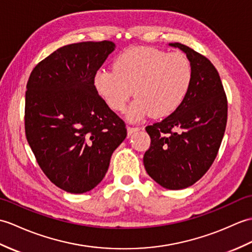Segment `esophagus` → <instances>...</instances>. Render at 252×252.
Listing matches in <instances>:
<instances>
[{
    "label": "esophagus",
    "mask_w": 252,
    "mask_h": 252,
    "mask_svg": "<svg viewBox=\"0 0 252 252\" xmlns=\"http://www.w3.org/2000/svg\"><path fill=\"white\" fill-rule=\"evenodd\" d=\"M139 129H140V128H139V127H130V126H128V127H127V133H128V136H131L132 133H135V132L138 131Z\"/></svg>",
    "instance_id": "1"
}]
</instances>
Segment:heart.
<instances>
[{"mask_svg":"<svg viewBox=\"0 0 252 252\" xmlns=\"http://www.w3.org/2000/svg\"><path fill=\"white\" fill-rule=\"evenodd\" d=\"M192 63L182 53L153 47H133L117 56L113 70H99L94 86L109 107L124 111L128 100L129 120L165 117L180 107L191 87Z\"/></svg>","mask_w":252,"mask_h":252,"instance_id":"heart-1","label":"heart"}]
</instances>
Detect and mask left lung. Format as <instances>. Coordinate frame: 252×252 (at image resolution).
<instances>
[{
	"mask_svg": "<svg viewBox=\"0 0 252 252\" xmlns=\"http://www.w3.org/2000/svg\"><path fill=\"white\" fill-rule=\"evenodd\" d=\"M192 63L191 87L180 107L145 127L151 138L143 164L148 175L168 189L193 186L210 168L224 136L227 100L217 69L203 55L169 43Z\"/></svg>",
	"mask_w": 252,
	"mask_h": 252,
	"instance_id": "8db88e82",
	"label": "left lung"
}]
</instances>
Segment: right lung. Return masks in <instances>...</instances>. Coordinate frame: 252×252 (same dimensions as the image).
Listing matches in <instances>:
<instances>
[{
  "instance_id": "add662e5",
  "label": "right lung",
  "mask_w": 252,
  "mask_h": 252,
  "mask_svg": "<svg viewBox=\"0 0 252 252\" xmlns=\"http://www.w3.org/2000/svg\"><path fill=\"white\" fill-rule=\"evenodd\" d=\"M115 49L110 41L70 44L32 70L27 83L28 143L55 186L82 194L102 181L112 153L125 140V124L94 86Z\"/></svg>"
}]
</instances>
